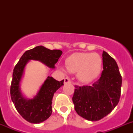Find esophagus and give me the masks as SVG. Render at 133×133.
<instances>
[{
  "mask_svg": "<svg viewBox=\"0 0 133 133\" xmlns=\"http://www.w3.org/2000/svg\"><path fill=\"white\" fill-rule=\"evenodd\" d=\"M71 83L70 79H69V78H65V79H64L65 84H67V83Z\"/></svg>",
  "mask_w": 133,
  "mask_h": 133,
  "instance_id": "obj_1",
  "label": "esophagus"
}]
</instances>
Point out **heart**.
<instances>
[{"label": "heart", "mask_w": 133, "mask_h": 133, "mask_svg": "<svg viewBox=\"0 0 133 133\" xmlns=\"http://www.w3.org/2000/svg\"><path fill=\"white\" fill-rule=\"evenodd\" d=\"M70 72L76 73L79 81L87 83L96 79L101 72L102 60L97 53H75L65 61Z\"/></svg>", "instance_id": "1"}]
</instances>
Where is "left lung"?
I'll use <instances>...</instances> for the list:
<instances>
[{
	"label": "left lung",
	"mask_w": 133,
	"mask_h": 133,
	"mask_svg": "<svg viewBox=\"0 0 133 133\" xmlns=\"http://www.w3.org/2000/svg\"><path fill=\"white\" fill-rule=\"evenodd\" d=\"M101 77L92 85H75L72 97L77 113L88 121H99L117 105L122 79L115 60L103 51Z\"/></svg>",
	"instance_id": "1"
}]
</instances>
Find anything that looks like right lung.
Returning <instances> with one entry per match:
<instances>
[{
  "label": "right lung",
  "mask_w": 133,
  "mask_h": 133,
  "mask_svg": "<svg viewBox=\"0 0 133 133\" xmlns=\"http://www.w3.org/2000/svg\"><path fill=\"white\" fill-rule=\"evenodd\" d=\"M62 53L59 50H51L42 45L36 46L26 51L14 69L10 88L11 100L18 113L32 124H40L50 117L52 112L54 94L63 85L64 80L58 81L53 77H48L37 94L32 99H28L22 94L20 86L25 68L30 61L34 60L53 69Z\"/></svg>",
  "instance_id": "right-lung-1"
}]
</instances>
